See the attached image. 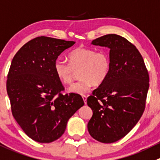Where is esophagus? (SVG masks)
<instances>
[{
    "label": "esophagus",
    "mask_w": 160,
    "mask_h": 160,
    "mask_svg": "<svg viewBox=\"0 0 160 160\" xmlns=\"http://www.w3.org/2000/svg\"><path fill=\"white\" fill-rule=\"evenodd\" d=\"M82 98H83V102H84V103L86 104V102H87V96L86 95H83L82 96Z\"/></svg>",
    "instance_id": "obj_1"
}]
</instances>
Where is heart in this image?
<instances>
[{"instance_id":"b5f03b06","label":"heart","mask_w":160,"mask_h":160,"mask_svg":"<svg viewBox=\"0 0 160 160\" xmlns=\"http://www.w3.org/2000/svg\"><path fill=\"white\" fill-rule=\"evenodd\" d=\"M69 63L63 58H57L54 71L58 80L65 84L72 83L75 71L79 70L80 80L72 83L69 91L83 94L93 85H100L106 80L110 71V59L105 52H96L88 48H77L69 53Z\"/></svg>"}]
</instances>
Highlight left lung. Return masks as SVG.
Returning <instances> with one entry per match:
<instances>
[{"label": "left lung", "mask_w": 160, "mask_h": 160, "mask_svg": "<svg viewBox=\"0 0 160 160\" xmlns=\"http://www.w3.org/2000/svg\"><path fill=\"white\" fill-rule=\"evenodd\" d=\"M91 44L110 49V71L87 99L93 111L88 132L98 142L112 143L126 136L142 117L149 76L140 52L124 37L108 34Z\"/></svg>", "instance_id": "1"}]
</instances>
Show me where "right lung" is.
I'll list each match as a JSON object with an SVG mask.
<instances>
[{
  "mask_svg": "<svg viewBox=\"0 0 160 160\" xmlns=\"http://www.w3.org/2000/svg\"><path fill=\"white\" fill-rule=\"evenodd\" d=\"M74 44L36 37L12 59L6 84L12 115L25 134L40 143L59 138L69 118L84 105L80 94H62L64 87L54 71L55 60Z\"/></svg>",
  "mask_w": 160,
  "mask_h": 160,
  "instance_id": "add662e5",
  "label": "right lung"
}]
</instances>
